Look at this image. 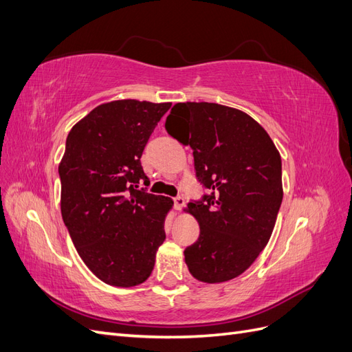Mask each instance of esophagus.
Here are the masks:
<instances>
[{"mask_svg": "<svg viewBox=\"0 0 352 352\" xmlns=\"http://www.w3.org/2000/svg\"><path fill=\"white\" fill-rule=\"evenodd\" d=\"M173 201H175V210L176 211H180L184 208V206H185V198L184 197H176Z\"/></svg>", "mask_w": 352, "mask_h": 352, "instance_id": "34e87169", "label": "esophagus"}]
</instances>
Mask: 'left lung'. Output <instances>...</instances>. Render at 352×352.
I'll use <instances>...</instances> for the list:
<instances>
[{"instance_id": "1", "label": "left lung", "mask_w": 352, "mask_h": 352, "mask_svg": "<svg viewBox=\"0 0 352 352\" xmlns=\"http://www.w3.org/2000/svg\"><path fill=\"white\" fill-rule=\"evenodd\" d=\"M166 131L194 151L197 177L211 190L185 208L199 223L185 250L199 282L238 278L267 245L282 204V160L264 127L238 109L214 102H177Z\"/></svg>"}]
</instances>
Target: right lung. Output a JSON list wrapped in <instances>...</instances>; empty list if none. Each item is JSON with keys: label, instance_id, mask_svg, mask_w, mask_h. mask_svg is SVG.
<instances>
[{"label": "right lung", "instance_id": "1", "mask_svg": "<svg viewBox=\"0 0 352 352\" xmlns=\"http://www.w3.org/2000/svg\"><path fill=\"white\" fill-rule=\"evenodd\" d=\"M172 102L117 100L72 127L58 164L61 216L78 254L104 283H144L166 239L173 201L136 189L144 148Z\"/></svg>", "mask_w": 352, "mask_h": 352}]
</instances>
